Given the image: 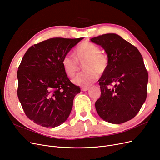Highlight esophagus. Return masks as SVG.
<instances>
[{"label":"esophagus","instance_id":"1","mask_svg":"<svg viewBox=\"0 0 160 160\" xmlns=\"http://www.w3.org/2000/svg\"><path fill=\"white\" fill-rule=\"evenodd\" d=\"M89 89V87H84V88H82V90L83 92H86Z\"/></svg>","mask_w":160,"mask_h":160}]
</instances>
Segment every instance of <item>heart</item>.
<instances>
[{"instance_id": "b5f03b06", "label": "heart", "mask_w": 160, "mask_h": 160, "mask_svg": "<svg viewBox=\"0 0 160 160\" xmlns=\"http://www.w3.org/2000/svg\"><path fill=\"white\" fill-rule=\"evenodd\" d=\"M75 57L71 54H67L62 60V65L66 74L72 77L78 71V62L86 61L84 68L86 71L79 72L72 79L74 84L82 86L88 87L92 84L99 77V72L105 71L108 64L107 55L101 52L98 46L93 43H82L76 50Z\"/></svg>"}]
</instances>
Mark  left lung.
<instances>
[{
	"label": "left lung",
	"mask_w": 160,
	"mask_h": 160,
	"mask_svg": "<svg viewBox=\"0 0 160 160\" xmlns=\"http://www.w3.org/2000/svg\"><path fill=\"white\" fill-rule=\"evenodd\" d=\"M107 54L108 64L99 80L101 97L95 102L97 114L111 123L131 120L147 99L148 74L137 48L114 33L90 39ZM112 82L115 84L111 87Z\"/></svg>",
	"instance_id": "1"
}]
</instances>
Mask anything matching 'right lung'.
<instances>
[{"label":"right lung","instance_id":"right-lung-1","mask_svg":"<svg viewBox=\"0 0 160 160\" xmlns=\"http://www.w3.org/2000/svg\"><path fill=\"white\" fill-rule=\"evenodd\" d=\"M52 38L29 48L18 67V99L26 116L45 128H55L70 115L80 88L70 81L62 60L82 40Z\"/></svg>","mask_w":160,"mask_h":160}]
</instances>
